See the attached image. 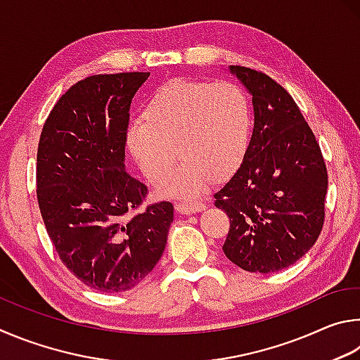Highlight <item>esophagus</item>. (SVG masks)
<instances>
[{"instance_id": "34e87169", "label": "esophagus", "mask_w": 360, "mask_h": 360, "mask_svg": "<svg viewBox=\"0 0 360 360\" xmlns=\"http://www.w3.org/2000/svg\"><path fill=\"white\" fill-rule=\"evenodd\" d=\"M175 210L181 213V215H191V213H198L205 210V204L204 202H180L175 205Z\"/></svg>"}]
</instances>
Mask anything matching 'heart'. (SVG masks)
<instances>
[{
  "instance_id": "obj_1",
  "label": "heart",
  "mask_w": 360,
  "mask_h": 360,
  "mask_svg": "<svg viewBox=\"0 0 360 360\" xmlns=\"http://www.w3.org/2000/svg\"><path fill=\"white\" fill-rule=\"evenodd\" d=\"M250 136L251 107L240 85L175 79L151 94L141 122L126 131V145L150 181L167 176L179 153L184 162L156 191L164 198L194 199L213 176L234 172Z\"/></svg>"
}]
</instances>
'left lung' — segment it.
<instances>
[{
    "instance_id": "8db88e82",
    "label": "left lung",
    "mask_w": 360,
    "mask_h": 360,
    "mask_svg": "<svg viewBox=\"0 0 360 360\" xmlns=\"http://www.w3.org/2000/svg\"><path fill=\"white\" fill-rule=\"evenodd\" d=\"M229 71L253 96L255 128L240 167L215 194V207L231 221L223 251L247 272H278L300 259L321 234L326 162L285 88L255 69Z\"/></svg>"
}]
</instances>
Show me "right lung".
<instances>
[{"instance_id": "right-lung-1", "label": "right lung", "mask_w": 360, "mask_h": 360, "mask_svg": "<svg viewBox=\"0 0 360 360\" xmlns=\"http://www.w3.org/2000/svg\"><path fill=\"white\" fill-rule=\"evenodd\" d=\"M148 75L99 74L77 82L41 132L36 194L44 224L61 262L96 291L139 285L162 256L174 221L166 200L124 218L148 191L124 169L131 101Z\"/></svg>"}]
</instances>
